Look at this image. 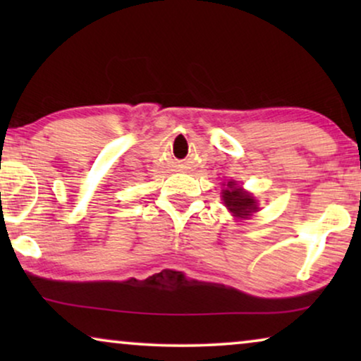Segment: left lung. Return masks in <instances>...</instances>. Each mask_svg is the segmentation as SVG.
Returning a JSON list of instances; mask_svg holds the SVG:
<instances>
[{"mask_svg": "<svg viewBox=\"0 0 361 361\" xmlns=\"http://www.w3.org/2000/svg\"><path fill=\"white\" fill-rule=\"evenodd\" d=\"M221 194H224L221 197H224L225 205L235 215L246 216L256 210V200L250 194H246L245 190H241L240 187H236L235 182H228L226 189Z\"/></svg>", "mask_w": 361, "mask_h": 361, "instance_id": "left-lung-1", "label": "left lung"}]
</instances>
